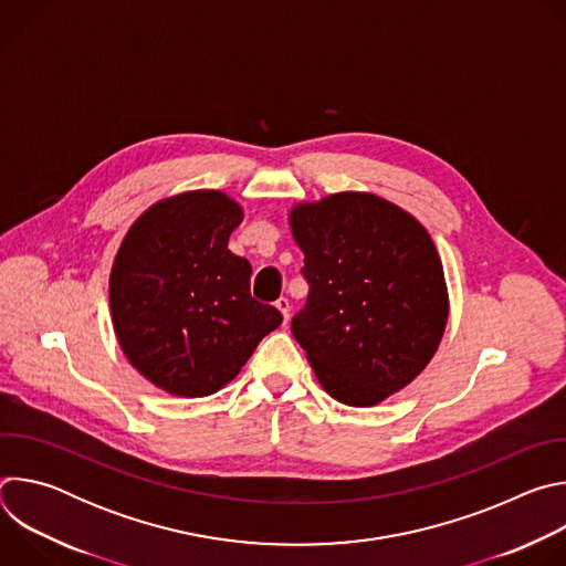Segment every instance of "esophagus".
I'll use <instances>...</instances> for the list:
<instances>
[{
  "label": "esophagus",
  "instance_id": "esophagus-1",
  "mask_svg": "<svg viewBox=\"0 0 566 566\" xmlns=\"http://www.w3.org/2000/svg\"><path fill=\"white\" fill-rule=\"evenodd\" d=\"M275 306L280 308L282 317H284V325H286V322H289V313H291V302H289L286 297H280V300L275 302Z\"/></svg>",
  "mask_w": 566,
  "mask_h": 566
}]
</instances>
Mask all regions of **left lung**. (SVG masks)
<instances>
[{"instance_id": "left-lung-1", "label": "left lung", "mask_w": 566, "mask_h": 566, "mask_svg": "<svg viewBox=\"0 0 566 566\" xmlns=\"http://www.w3.org/2000/svg\"><path fill=\"white\" fill-rule=\"evenodd\" d=\"M311 284L291 329L325 391L371 408L432 360L450 313L428 230L371 192H336L289 212Z\"/></svg>"}]
</instances>
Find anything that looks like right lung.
<instances>
[{"mask_svg": "<svg viewBox=\"0 0 566 566\" xmlns=\"http://www.w3.org/2000/svg\"><path fill=\"white\" fill-rule=\"evenodd\" d=\"M244 210L219 190L149 206L127 230L109 275L114 334L158 389L201 398L228 385L282 313L251 295V264L228 251Z\"/></svg>", "mask_w": 566, "mask_h": 566, "instance_id": "right-lung-1", "label": "right lung"}]
</instances>
